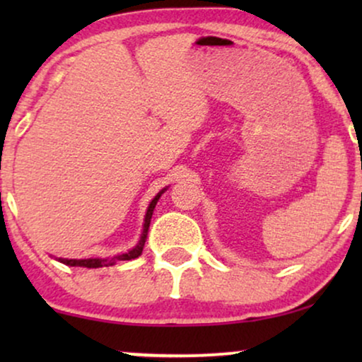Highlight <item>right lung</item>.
<instances>
[{"mask_svg":"<svg viewBox=\"0 0 362 362\" xmlns=\"http://www.w3.org/2000/svg\"><path fill=\"white\" fill-rule=\"evenodd\" d=\"M166 191L161 189L158 194L153 197V201L150 202V206H148V211H146V216H145V224H143V232H141V237H140V242L133 247L132 250H128L127 254H120V255H115L112 257V259H82V260H77V259H59V262H62V264H66L69 267H87V269H98V267H108V265H113L117 264L118 260H132V259H136V257L141 255L143 252V247H145V242H146V235H148V229H150V222H151V216H153V211H155V206L158 199H160L163 192Z\"/></svg>","mask_w":362,"mask_h":362,"instance_id":"obj_1","label":"right lung"}]
</instances>
